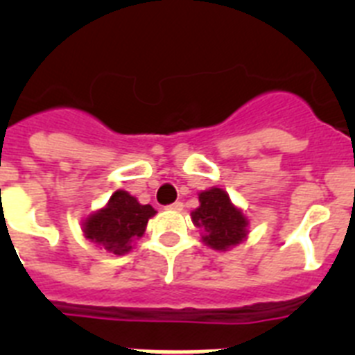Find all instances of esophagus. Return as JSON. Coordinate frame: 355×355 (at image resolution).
<instances>
[{"label":"esophagus","mask_w":355,"mask_h":355,"mask_svg":"<svg viewBox=\"0 0 355 355\" xmlns=\"http://www.w3.org/2000/svg\"><path fill=\"white\" fill-rule=\"evenodd\" d=\"M167 209H172V211H181V209H183V202L175 200V202H172L171 206H167Z\"/></svg>","instance_id":"obj_1"}]
</instances>
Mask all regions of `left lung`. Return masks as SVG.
I'll list each match as a JSON object with an SVG mask.
<instances>
[{"label": "left lung", "instance_id": "left-lung-1", "mask_svg": "<svg viewBox=\"0 0 355 355\" xmlns=\"http://www.w3.org/2000/svg\"><path fill=\"white\" fill-rule=\"evenodd\" d=\"M192 222L205 229L202 241L215 250H227L245 240L249 220L231 202L222 188H209L199 193V208L192 211Z\"/></svg>", "mask_w": 355, "mask_h": 355}]
</instances>
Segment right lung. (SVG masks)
<instances>
[{
	"label": "right lung",
	"mask_w": 355,
	"mask_h": 355,
	"mask_svg": "<svg viewBox=\"0 0 355 355\" xmlns=\"http://www.w3.org/2000/svg\"><path fill=\"white\" fill-rule=\"evenodd\" d=\"M155 215L153 206L140 205L126 190H117L105 208L85 218L83 234L108 252L122 256L130 252L133 241L146 233L147 222Z\"/></svg>",
	"instance_id": "1"
}]
</instances>
